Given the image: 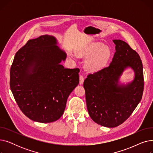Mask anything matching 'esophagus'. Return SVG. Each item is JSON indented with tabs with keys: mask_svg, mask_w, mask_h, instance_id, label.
<instances>
[{
	"mask_svg": "<svg viewBox=\"0 0 153 153\" xmlns=\"http://www.w3.org/2000/svg\"><path fill=\"white\" fill-rule=\"evenodd\" d=\"M84 76H82V75H80V76H79V83L81 84H82L83 82H84Z\"/></svg>",
	"mask_w": 153,
	"mask_h": 153,
	"instance_id": "1",
	"label": "esophagus"
}]
</instances>
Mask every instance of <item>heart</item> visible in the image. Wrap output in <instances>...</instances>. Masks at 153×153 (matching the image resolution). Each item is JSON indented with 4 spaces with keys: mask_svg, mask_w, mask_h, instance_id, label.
Returning a JSON list of instances; mask_svg holds the SVG:
<instances>
[{
    "mask_svg": "<svg viewBox=\"0 0 153 153\" xmlns=\"http://www.w3.org/2000/svg\"><path fill=\"white\" fill-rule=\"evenodd\" d=\"M77 54L81 57L88 58L85 63L88 71L97 72L107 64L111 57V50L102 43H94L78 50Z\"/></svg>",
    "mask_w": 153,
    "mask_h": 153,
    "instance_id": "heart-1",
    "label": "heart"
}]
</instances>
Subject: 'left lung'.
Returning <instances> with one entry per match:
<instances>
[{
  "label": "left lung",
  "instance_id": "left-lung-1",
  "mask_svg": "<svg viewBox=\"0 0 153 153\" xmlns=\"http://www.w3.org/2000/svg\"><path fill=\"white\" fill-rule=\"evenodd\" d=\"M115 50L108 67L89 74L84 82L87 108L93 121L113 128L126 120L140 102L144 90L143 64L138 53L126 42L114 39ZM135 71L134 81L126 86L117 84L124 69Z\"/></svg>",
  "mask_w": 153,
  "mask_h": 153
}]
</instances>
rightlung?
Instances as JSON below:
<instances>
[{
    "label": "right lung",
    "mask_w": 153,
    "mask_h": 153,
    "mask_svg": "<svg viewBox=\"0 0 153 153\" xmlns=\"http://www.w3.org/2000/svg\"><path fill=\"white\" fill-rule=\"evenodd\" d=\"M56 45L55 38L50 35L28 40L16 53L10 68L14 99L23 114L37 122L58 120L79 82V69L60 64L66 54Z\"/></svg>",
    "instance_id": "add662e5"
}]
</instances>
